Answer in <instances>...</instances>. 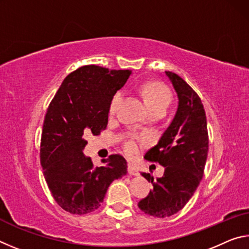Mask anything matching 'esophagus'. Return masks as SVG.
Wrapping results in <instances>:
<instances>
[{
	"instance_id": "esophagus-1",
	"label": "esophagus",
	"mask_w": 249,
	"mask_h": 249,
	"mask_svg": "<svg viewBox=\"0 0 249 249\" xmlns=\"http://www.w3.org/2000/svg\"><path fill=\"white\" fill-rule=\"evenodd\" d=\"M127 170H128V174L130 176H140V171H138L137 168L133 165H130V163L128 165Z\"/></svg>"
}]
</instances>
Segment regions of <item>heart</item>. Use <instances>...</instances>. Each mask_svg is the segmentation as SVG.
Instances as JSON below:
<instances>
[{
  "label": "heart",
  "instance_id": "obj_1",
  "mask_svg": "<svg viewBox=\"0 0 249 249\" xmlns=\"http://www.w3.org/2000/svg\"><path fill=\"white\" fill-rule=\"evenodd\" d=\"M142 93L150 114H165L172 98L170 91L163 84L158 82H147L142 87ZM122 98H123V93L121 91L115 92V94L112 96L108 105V114L111 116L116 113ZM124 148L126 153L133 155L136 153L137 145L134 141H128L125 142Z\"/></svg>",
  "mask_w": 249,
  "mask_h": 249
}]
</instances>
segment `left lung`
<instances>
[{"mask_svg": "<svg viewBox=\"0 0 249 249\" xmlns=\"http://www.w3.org/2000/svg\"><path fill=\"white\" fill-rule=\"evenodd\" d=\"M166 74L178 94V111L158 144L144 156L165 167V172L156 180L149 174H142L154 189L138 203L147 215L159 218L174 215L191 199L203 177L209 151L208 125L200 96L178 74L170 71Z\"/></svg>", "mask_w": 249, "mask_h": 249, "instance_id": "8db88e82", "label": "left lung"}]
</instances>
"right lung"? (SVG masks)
I'll return each instance as SVG.
<instances>
[{
  "mask_svg": "<svg viewBox=\"0 0 249 249\" xmlns=\"http://www.w3.org/2000/svg\"><path fill=\"white\" fill-rule=\"evenodd\" d=\"M129 70L89 65L67 75L46 113L40 140V163L52 196L71 214H88L101 206L109 184L127 174L121 155L95 167L82 150L83 135L107 128L112 96L124 86Z\"/></svg>",
  "mask_w": 249,
  "mask_h": 249,
  "instance_id": "obj_1",
  "label": "right lung"
}]
</instances>
